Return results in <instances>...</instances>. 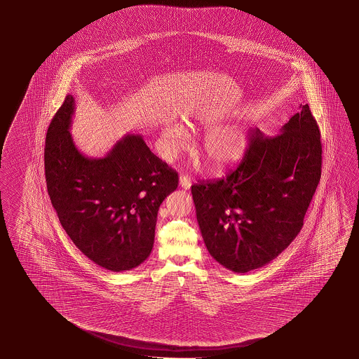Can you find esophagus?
<instances>
[{
    "label": "esophagus",
    "mask_w": 359,
    "mask_h": 359,
    "mask_svg": "<svg viewBox=\"0 0 359 359\" xmlns=\"http://www.w3.org/2000/svg\"><path fill=\"white\" fill-rule=\"evenodd\" d=\"M179 184H180V187L185 189V190H189V189L191 188V180H190L188 177H185V175L180 177Z\"/></svg>",
    "instance_id": "obj_1"
}]
</instances>
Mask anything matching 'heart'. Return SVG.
Returning a JSON list of instances; mask_svg holds the SVG:
<instances>
[{"instance_id": "heart-1", "label": "heart", "mask_w": 359, "mask_h": 359, "mask_svg": "<svg viewBox=\"0 0 359 359\" xmlns=\"http://www.w3.org/2000/svg\"><path fill=\"white\" fill-rule=\"evenodd\" d=\"M163 142L166 156L175 158L188 147V133L177 123H166L163 129ZM247 144L248 130L244 126L215 130L206 137V159L214 168L225 169L241 158Z\"/></svg>"}]
</instances>
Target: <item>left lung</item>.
<instances>
[{"instance_id":"8db88e82","label":"left lung","mask_w":359,"mask_h":359,"mask_svg":"<svg viewBox=\"0 0 359 359\" xmlns=\"http://www.w3.org/2000/svg\"><path fill=\"white\" fill-rule=\"evenodd\" d=\"M320 169V133L308 104L278 135L252 131L236 170L191 187L208 252L234 273L271 263L299 234Z\"/></svg>"}]
</instances>
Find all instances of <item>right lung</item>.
I'll return each mask as SVG.
<instances>
[{
    "mask_svg": "<svg viewBox=\"0 0 359 359\" xmlns=\"http://www.w3.org/2000/svg\"><path fill=\"white\" fill-rule=\"evenodd\" d=\"M67 95L48 126L45 175L60 223L83 255L107 271H131L151 253L160 205L177 188V171L142 134H126L105 156L88 158L70 134Z\"/></svg>",
    "mask_w": 359,
    "mask_h": 359,
    "instance_id": "obj_1",
    "label": "right lung"
}]
</instances>
